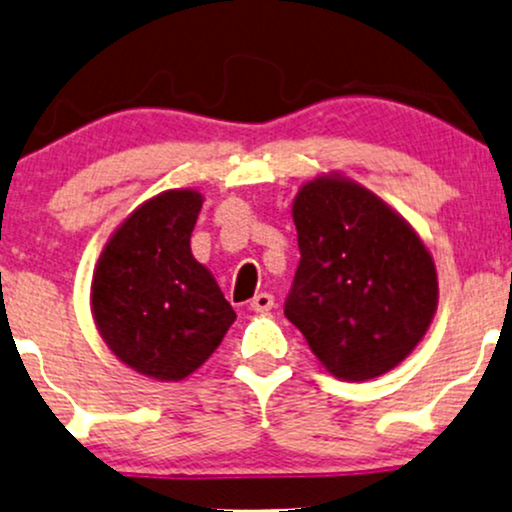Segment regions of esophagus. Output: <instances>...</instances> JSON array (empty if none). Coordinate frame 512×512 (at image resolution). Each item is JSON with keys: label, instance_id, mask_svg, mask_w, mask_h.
<instances>
[{"label": "esophagus", "instance_id": "1", "mask_svg": "<svg viewBox=\"0 0 512 512\" xmlns=\"http://www.w3.org/2000/svg\"><path fill=\"white\" fill-rule=\"evenodd\" d=\"M275 306V297L270 292H261V294H256L254 299H251V304H249V309L251 311H256V314H266V311H270Z\"/></svg>", "mask_w": 512, "mask_h": 512}]
</instances>
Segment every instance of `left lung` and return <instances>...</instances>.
I'll return each mask as SVG.
<instances>
[{
  "mask_svg": "<svg viewBox=\"0 0 512 512\" xmlns=\"http://www.w3.org/2000/svg\"><path fill=\"white\" fill-rule=\"evenodd\" d=\"M299 268L285 316L340 381L388 374L434 321L438 275L414 227L362 184L323 174L292 203Z\"/></svg>",
  "mask_w": 512,
  "mask_h": 512,
  "instance_id": "left-lung-1",
  "label": "left lung"
}]
</instances>
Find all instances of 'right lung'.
Here are the masks:
<instances>
[{"label":"right lung","mask_w":512,"mask_h":512,"mask_svg":"<svg viewBox=\"0 0 512 512\" xmlns=\"http://www.w3.org/2000/svg\"><path fill=\"white\" fill-rule=\"evenodd\" d=\"M203 196L170 189L114 230L93 270L90 311L114 357L155 381H184L218 350L234 309L191 254Z\"/></svg>","instance_id":"1"}]
</instances>
